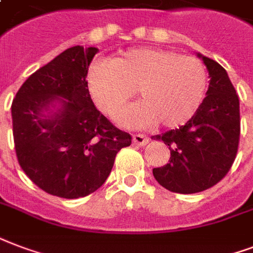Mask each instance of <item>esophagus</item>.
I'll use <instances>...</instances> for the list:
<instances>
[{"mask_svg":"<svg viewBox=\"0 0 253 253\" xmlns=\"http://www.w3.org/2000/svg\"><path fill=\"white\" fill-rule=\"evenodd\" d=\"M148 141H149V138H148L147 136H144V134H134L133 136V142L136 145L142 147V145H145Z\"/></svg>","mask_w":253,"mask_h":253,"instance_id":"esophagus-1","label":"esophagus"}]
</instances>
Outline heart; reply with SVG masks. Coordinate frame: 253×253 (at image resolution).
Here are the masks:
<instances>
[{
    "label": "heart",
    "instance_id": "heart-1",
    "mask_svg": "<svg viewBox=\"0 0 253 253\" xmlns=\"http://www.w3.org/2000/svg\"><path fill=\"white\" fill-rule=\"evenodd\" d=\"M207 83V69L199 58L157 47L129 49L111 62H94L88 70L89 92L111 117L119 115L136 90L140 102L119 116L120 124L134 129L185 124L200 108Z\"/></svg>",
    "mask_w": 253,
    "mask_h": 253
}]
</instances>
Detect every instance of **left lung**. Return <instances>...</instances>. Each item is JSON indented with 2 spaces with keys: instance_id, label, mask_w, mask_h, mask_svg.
Segmentation results:
<instances>
[{
  "instance_id": "1",
  "label": "left lung",
  "mask_w": 253,
  "mask_h": 253,
  "mask_svg": "<svg viewBox=\"0 0 253 253\" xmlns=\"http://www.w3.org/2000/svg\"><path fill=\"white\" fill-rule=\"evenodd\" d=\"M210 75L207 97L185 125L153 136L170 149L168 164L153 169L157 183L174 193L213 187L231 169L240 137V106L223 66L197 53Z\"/></svg>"
}]
</instances>
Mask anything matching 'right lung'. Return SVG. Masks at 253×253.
<instances>
[{"instance_id": "1", "label": "right lung", "mask_w": 253, "mask_h": 253, "mask_svg": "<svg viewBox=\"0 0 253 253\" xmlns=\"http://www.w3.org/2000/svg\"><path fill=\"white\" fill-rule=\"evenodd\" d=\"M97 47L72 46L29 76L11 104L21 168L53 196L79 199L105 183L132 136L112 124L89 94L88 68Z\"/></svg>"}]
</instances>
